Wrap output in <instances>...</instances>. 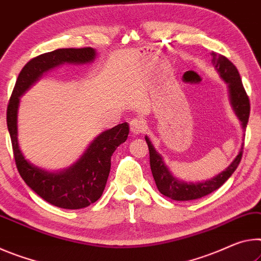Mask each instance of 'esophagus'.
<instances>
[{
  "label": "esophagus",
  "mask_w": 261,
  "mask_h": 261,
  "mask_svg": "<svg viewBox=\"0 0 261 261\" xmlns=\"http://www.w3.org/2000/svg\"><path fill=\"white\" fill-rule=\"evenodd\" d=\"M130 126V132L135 135H139V134H142L144 130L147 129V123L146 121L143 120V119H140V118H136L133 119V120L130 121L129 123Z\"/></svg>",
  "instance_id": "esophagus-1"
}]
</instances>
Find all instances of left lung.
<instances>
[{"mask_svg": "<svg viewBox=\"0 0 261 261\" xmlns=\"http://www.w3.org/2000/svg\"><path fill=\"white\" fill-rule=\"evenodd\" d=\"M212 57L213 66L215 67V69L220 74L221 79L228 84L230 104H231L232 110L236 113L239 121L242 122L243 130H245L247 122H249L250 100L249 96L246 95L244 87H243L242 79L239 76L237 68L223 55L212 53ZM146 141L149 148V156H150L152 177L155 179L157 189L163 195L172 200H177V201H189V200L200 199L216 191L217 189H220L231 177L234 170L237 169L243 155L242 147L236 159L231 162V164L224 171L217 174V176L201 182H186L176 178L171 173V171L164 163L162 156L153 148L148 136H146Z\"/></svg>", "mask_w": 261, "mask_h": 261, "instance_id": "1", "label": "left lung"}]
</instances>
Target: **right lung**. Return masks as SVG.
I'll return each instance as SVG.
<instances>
[{"label":"right lung","instance_id":"right-lung-1","mask_svg":"<svg viewBox=\"0 0 261 261\" xmlns=\"http://www.w3.org/2000/svg\"><path fill=\"white\" fill-rule=\"evenodd\" d=\"M96 50L85 48H60L33 58L19 72L7 109L9 130L17 170L34 193L50 204L65 209H81L96 202L102 194L111 170V156L125 142L129 133L127 122L102 132L89 144L81 159L70 168L49 172L30 163L20 151L17 139V111L19 97L39 80L42 74L63 63L82 65L92 62Z\"/></svg>","mask_w":261,"mask_h":261}]
</instances>
